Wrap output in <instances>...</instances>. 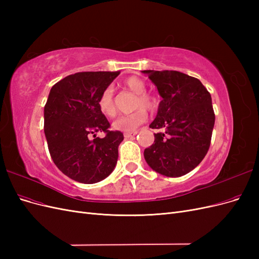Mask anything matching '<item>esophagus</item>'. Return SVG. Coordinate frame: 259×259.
Segmentation results:
<instances>
[{
  "instance_id": "esophagus-1",
  "label": "esophagus",
  "mask_w": 259,
  "mask_h": 259,
  "mask_svg": "<svg viewBox=\"0 0 259 259\" xmlns=\"http://www.w3.org/2000/svg\"><path fill=\"white\" fill-rule=\"evenodd\" d=\"M137 132H133V133H124V137L125 138H131V137H134L136 136Z\"/></svg>"
}]
</instances>
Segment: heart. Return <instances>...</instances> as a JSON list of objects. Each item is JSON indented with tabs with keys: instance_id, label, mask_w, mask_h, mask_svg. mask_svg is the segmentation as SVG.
Masks as SVG:
<instances>
[{
	"instance_id": "obj_1",
	"label": "heart",
	"mask_w": 259,
	"mask_h": 259,
	"mask_svg": "<svg viewBox=\"0 0 259 259\" xmlns=\"http://www.w3.org/2000/svg\"><path fill=\"white\" fill-rule=\"evenodd\" d=\"M125 86L133 93L137 94L134 108L135 111L132 113L121 115L113 122V127L117 131L130 133L134 132L138 126L147 121V111H154L158 108V101L155 97L147 91L146 83L137 76H130L124 81ZM99 110L104 115L108 117H113L116 114V108L113 99V89L112 86L107 88L101 92L98 98Z\"/></svg>"
}]
</instances>
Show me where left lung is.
Here are the masks:
<instances>
[{
  "label": "left lung",
  "instance_id": "left-lung-1",
  "mask_svg": "<svg viewBox=\"0 0 259 259\" xmlns=\"http://www.w3.org/2000/svg\"><path fill=\"white\" fill-rule=\"evenodd\" d=\"M162 97L151 128L154 143L145 149L148 165L168 177L197 167L206 155L215 124L209 92L197 77L173 70H145Z\"/></svg>",
  "mask_w": 259,
  "mask_h": 259
}]
</instances>
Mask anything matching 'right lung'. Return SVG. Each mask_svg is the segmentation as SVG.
I'll return each instance as SVG.
<instances>
[{
  "label": "right lung",
  "instance_id": "obj_1",
  "mask_svg": "<svg viewBox=\"0 0 259 259\" xmlns=\"http://www.w3.org/2000/svg\"><path fill=\"white\" fill-rule=\"evenodd\" d=\"M120 71L70 74L55 84L44 107V133L52 159L62 173L82 184H95L111 174L117 147L124 139L110 131L98 98ZM104 131V139L92 134ZM92 135L94 140L89 137Z\"/></svg>",
  "mask_w": 259,
  "mask_h": 259
}]
</instances>
